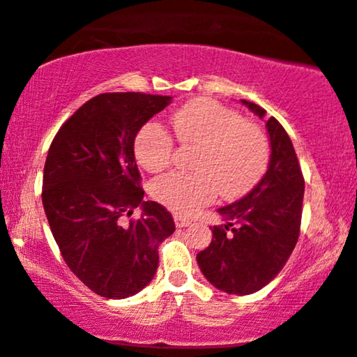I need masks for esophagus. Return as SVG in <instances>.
<instances>
[{"mask_svg": "<svg viewBox=\"0 0 357 357\" xmlns=\"http://www.w3.org/2000/svg\"><path fill=\"white\" fill-rule=\"evenodd\" d=\"M174 222L178 227H186V226H190L192 221L190 220V218L181 216V214H174Z\"/></svg>", "mask_w": 357, "mask_h": 357, "instance_id": "obj_1", "label": "esophagus"}]
</instances>
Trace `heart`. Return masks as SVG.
Segmentation results:
<instances>
[{
  "label": "heart",
  "instance_id": "1",
  "mask_svg": "<svg viewBox=\"0 0 357 357\" xmlns=\"http://www.w3.org/2000/svg\"><path fill=\"white\" fill-rule=\"evenodd\" d=\"M179 144L196 146L195 171H174L151 184V195L176 213L191 214L220 195L236 199L261 181L269 162V143L256 123L209 98H197L171 116ZM174 141L158 123L141 128L135 139L136 161L149 173L171 165Z\"/></svg>",
  "mask_w": 357,
  "mask_h": 357
}]
</instances>
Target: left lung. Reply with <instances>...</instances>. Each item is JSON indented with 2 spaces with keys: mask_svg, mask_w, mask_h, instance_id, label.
<instances>
[{
  "mask_svg": "<svg viewBox=\"0 0 357 357\" xmlns=\"http://www.w3.org/2000/svg\"><path fill=\"white\" fill-rule=\"evenodd\" d=\"M252 113L266 111L243 100ZM271 158L266 174L243 199L218 209L226 225L213 227V241L196 259L204 278L227 294L263 289L289 259L301 229L304 178L294 146L276 118L266 121Z\"/></svg>",
  "mask_w": 357,
  "mask_h": 357,
  "instance_id": "8db88e82",
  "label": "left lung"
}]
</instances>
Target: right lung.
I'll use <instances>...</instances> for the list:
<instances>
[{"label":"right lung","instance_id":"right-lung-1","mask_svg":"<svg viewBox=\"0 0 357 357\" xmlns=\"http://www.w3.org/2000/svg\"><path fill=\"white\" fill-rule=\"evenodd\" d=\"M171 96L102 93L66 119L50 146L43 206L64 263L93 293L124 299L154 278L171 213L143 201L135 137ZM136 207L137 220L124 222Z\"/></svg>","mask_w":357,"mask_h":357}]
</instances>
